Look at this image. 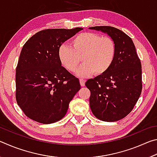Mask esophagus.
<instances>
[{
    "label": "esophagus",
    "instance_id": "1",
    "mask_svg": "<svg viewBox=\"0 0 157 157\" xmlns=\"http://www.w3.org/2000/svg\"><path fill=\"white\" fill-rule=\"evenodd\" d=\"M79 82H80V85L82 86H84L85 85V81L83 79H79Z\"/></svg>",
    "mask_w": 157,
    "mask_h": 157
}]
</instances>
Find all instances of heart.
<instances>
[{"label": "heart", "mask_w": 157, "mask_h": 157, "mask_svg": "<svg viewBox=\"0 0 157 157\" xmlns=\"http://www.w3.org/2000/svg\"><path fill=\"white\" fill-rule=\"evenodd\" d=\"M116 43L109 36H102L94 33L77 34L70 41V46L62 45L58 50V58L66 70L75 72L83 62L77 75L86 78L95 73L101 75L107 73L115 60Z\"/></svg>", "instance_id": "obj_1"}]
</instances>
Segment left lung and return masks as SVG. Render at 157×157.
<instances>
[{
  "mask_svg": "<svg viewBox=\"0 0 157 157\" xmlns=\"http://www.w3.org/2000/svg\"><path fill=\"white\" fill-rule=\"evenodd\" d=\"M89 28L107 33L116 46L115 60L107 72L85 84L91 91L90 107L99 120L120 121L132 111L141 94V63L132 39L123 31L107 25Z\"/></svg>",
  "mask_w": 157,
  "mask_h": 157,
  "instance_id": "1",
  "label": "left lung"
}]
</instances>
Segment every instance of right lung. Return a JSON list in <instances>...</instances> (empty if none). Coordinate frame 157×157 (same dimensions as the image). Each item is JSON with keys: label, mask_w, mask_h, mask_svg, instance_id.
I'll list each match as a JSON object with an SVG mask.
<instances>
[{"label": "right lung", "mask_w": 157, "mask_h": 157, "mask_svg": "<svg viewBox=\"0 0 157 157\" xmlns=\"http://www.w3.org/2000/svg\"><path fill=\"white\" fill-rule=\"evenodd\" d=\"M82 30L46 29L23 46L16 68V100L29 118L50 124L66 115L80 84L61 64L58 50Z\"/></svg>", "instance_id": "obj_1"}]
</instances>
